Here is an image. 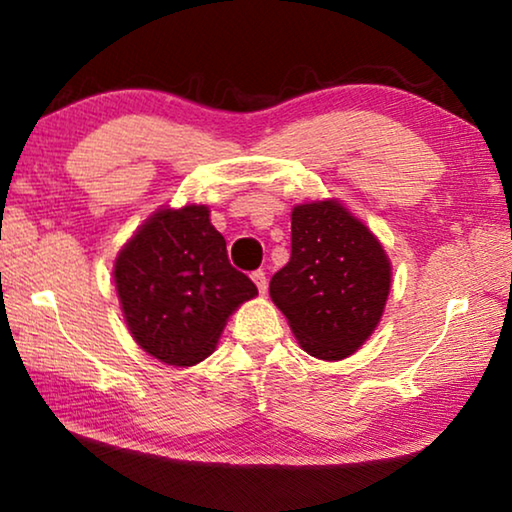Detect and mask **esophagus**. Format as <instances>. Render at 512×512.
Wrapping results in <instances>:
<instances>
[{
  "label": "esophagus",
  "instance_id": "obj_1",
  "mask_svg": "<svg viewBox=\"0 0 512 512\" xmlns=\"http://www.w3.org/2000/svg\"><path fill=\"white\" fill-rule=\"evenodd\" d=\"M253 282L257 284L259 293H266L268 282H266V273H264V271H255V273H253Z\"/></svg>",
  "mask_w": 512,
  "mask_h": 512
}]
</instances>
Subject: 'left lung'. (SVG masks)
Segmentation results:
<instances>
[{
  "instance_id": "8db88e82",
  "label": "left lung",
  "mask_w": 512,
  "mask_h": 512,
  "mask_svg": "<svg viewBox=\"0 0 512 512\" xmlns=\"http://www.w3.org/2000/svg\"><path fill=\"white\" fill-rule=\"evenodd\" d=\"M271 298L311 357H350L377 327L391 264L361 221L336 201L291 212V259L271 277Z\"/></svg>"
}]
</instances>
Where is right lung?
<instances>
[{"label": "right lung", "mask_w": 512, "mask_h": 512, "mask_svg": "<svg viewBox=\"0 0 512 512\" xmlns=\"http://www.w3.org/2000/svg\"><path fill=\"white\" fill-rule=\"evenodd\" d=\"M115 284L133 339L169 366L212 354L228 316L257 296L205 205L155 212L119 253Z\"/></svg>", "instance_id": "1"}]
</instances>
